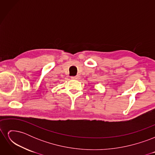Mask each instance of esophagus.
<instances>
[{"mask_svg":"<svg viewBox=\"0 0 155 155\" xmlns=\"http://www.w3.org/2000/svg\"><path fill=\"white\" fill-rule=\"evenodd\" d=\"M72 79H76V80H79V79H80V76H79V75H78V76H74V77H72L71 78Z\"/></svg>","mask_w":155,"mask_h":155,"instance_id":"34e87169","label":"esophagus"}]
</instances>
